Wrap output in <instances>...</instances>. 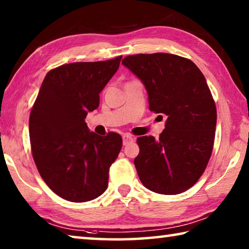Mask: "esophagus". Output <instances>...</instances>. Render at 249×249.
I'll use <instances>...</instances> for the list:
<instances>
[{
    "instance_id": "1",
    "label": "esophagus",
    "mask_w": 249,
    "mask_h": 249,
    "mask_svg": "<svg viewBox=\"0 0 249 249\" xmlns=\"http://www.w3.org/2000/svg\"><path fill=\"white\" fill-rule=\"evenodd\" d=\"M134 141V137L132 136V135L129 134H124L123 135V145H127L129 144V142H132Z\"/></svg>"
}]
</instances>
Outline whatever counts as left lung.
Here are the masks:
<instances>
[{
    "mask_svg": "<svg viewBox=\"0 0 249 249\" xmlns=\"http://www.w3.org/2000/svg\"><path fill=\"white\" fill-rule=\"evenodd\" d=\"M122 64L144 83L150 111L167 117L159 140L137 138L134 165L142 183L160 195L187 191L208 166L215 137L216 107L203 73L166 53L133 54Z\"/></svg>",
    "mask_w": 249,
    "mask_h": 249,
    "instance_id": "1",
    "label": "left lung"
}]
</instances>
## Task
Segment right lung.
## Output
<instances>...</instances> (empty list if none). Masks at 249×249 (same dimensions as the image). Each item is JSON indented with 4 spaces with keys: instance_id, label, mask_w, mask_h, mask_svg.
<instances>
[{
    "instance_id": "1",
    "label": "right lung",
    "mask_w": 249,
    "mask_h": 249,
    "mask_svg": "<svg viewBox=\"0 0 249 249\" xmlns=\"http://www.w3.org/2000/svg\"><path fill=\"white\" fill-rule=\"evenodd\" d=\"M121 59L62 65L41 83L29 116L32 154L41 178L62 199L87 202L107 190L123 142L117 133L90 132L86 117L99 107Z\"/></svg>"
}]
</instances>
